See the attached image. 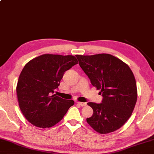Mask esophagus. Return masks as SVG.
I'll return each instance as SVG.
<instances>
[{"instance_id": "34e87169", "label": "esophagus", "mask_w": 154, "mask_h": 154, "mask_svg": "<svg viewBox=\"0 0 154 154\" xmlns=\"http://www.w3.org/2000/svg\"><path fill=\"white\" fill-rule=\"evenodd\" d=\"M77 104L78 105H79L80 106H82V107H84V106H86L87 104L85 103H81V102H77Z\"/></svg>"}]
</instances>
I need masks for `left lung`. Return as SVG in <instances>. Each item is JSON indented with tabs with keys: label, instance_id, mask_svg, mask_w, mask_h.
I'll list each match as a JSON object with an SVG mask.
<instances>
[{
	"label": "left lung",
	"instance_id": "1",
	"mask_svg": "<svg viewBox=\"0 0 154 154\" xmlns=\"http://www.w3.org/2000/svg\"><path fill=\"white\" fill-rule=\"evenodd\" d=\"M93 86L100 90L102 103H88L93 109L87 122L101 134L116 131L127 121L137 101L136 79L127 64L108 54L75 56Z\"/></svg>",
	"mask_w": 154,
	"mask_h": 154
}]
</instances>
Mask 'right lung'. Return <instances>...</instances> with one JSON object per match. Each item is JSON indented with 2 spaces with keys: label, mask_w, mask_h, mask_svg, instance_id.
Wrapping results in <instances>:
<instances>
[{
  "label": "right lung",
  "mask_w": 154,
  "mask_h": 154,
  "mask_svg": "<svg viewBox=\"0 0 154 154\" xmlns=\"http://www.w3.org/2000/svg\"><path fill=\"white\" fill-rule=\"evenodd\" d=\"M74 56L42 54L29 61L18 78L16 94L25 118L34 126L53 127L63 119L73 100L54 94L64 73L78 64Z\"/></svg>",
  "instance_id": "right-lung-1"
}]
</instances>
